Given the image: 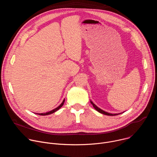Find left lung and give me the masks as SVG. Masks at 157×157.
<instances>
[{
    "label": "left lung",
    "instance_id": "1",
    "mask_svg": "<svg viewBox=\"0 0 157 157\" xmlns=\"http://www.w3.org/2000/svg\"><path fill=\"white\" fill-rule=\"evenodd\" d=\"M91 103L93 104V107H94V108L97 110V111H98L99 113H101V114H104V115H107V116H116V115H118L119 114H110V113H106V112H105V111H104V110H102V109H99V107H98L91 101Z\"/></svg>",
    "mask_w": 157,
    "mask_h": 157
}]
</instances>
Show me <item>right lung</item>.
I'll list each match as a JSON object with an SVG mask.
<instances>
[{
    "label": "right lung",
    "mask_w": 157,
    "mask_h": 157,
    "mask_svg": "<svg viewBox=\"0 0 157 157\" xmlns=\"http://www.w3.org/2000/svg\"><path fill=\"white\" fill-rule=\"evenodd\" d=\"M64 99L63 101V102H62V103L58 107H56V109H53V110H51V111H50V112H48V113H41V114H38V115H40V116H47V115H49V114H53V113H54L55 112H56V111H57L58 109H59L62 106H63V105L64 104Z\"/></svg>",
    "instance_id": "1"
}]
</instances>
